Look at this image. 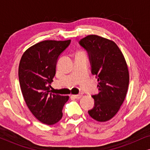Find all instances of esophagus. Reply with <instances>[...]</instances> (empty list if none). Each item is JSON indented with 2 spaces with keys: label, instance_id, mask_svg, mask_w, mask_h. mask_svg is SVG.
<instances>
[{
  "label": "esophagus",
  "instance_id": "esophagus-1",
  "mask_svg": "<svg viewBox=\"0 0 150 150\" xmlns=\"http://www.w3.org/2000/svg\"><path fill=\"white\" fill-rule=\"evenodd\" d=\"M82 96H83V94L82 93L77 94V95H73V97L76 98V99H80V98H82Z\"/></svg>",
  "mask_w": 150,
  "mask_h": 150
}]
</instances>
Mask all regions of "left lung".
Wrapping results in <instances>:
<instances>
[{
	"label": "left lung",
	"instance_id": "left-lung-1",
	"mask_svg": "<svg viewBox=\"0 0 150 150\" xmlns=\"http://www.w3.org/2000/svg\"><path fill=\"white\" fill-rule=\"evenodd\" d=\"M79 44L88 52L91 73L98 79L100 91L92 96L94 107L88 112L98 122H107L119 111L126 96L130 79L128 65L113 41L89 35Z\"/></svg>",
	"mask_w": 150,
	"mask_h": 150
}]
</instances>
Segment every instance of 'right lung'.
Masks as SVG:
<instances>
[{
  "label": "right lung",
  "instance_id": "1",
  "mask_svg": "<svg viewBox=\"0 0 150 150\" xmlns=\"http://www.w3.org/2000/svg\"><path fill=\"white\" fill-rule=\"evenodd\" d=\"M71 40H45L28 48L20 59L18 76L22 95L32 114L43 124L53 125L62 118L68 96L50 93L58 57Z\"/></svg>",
  "mask_w": 150,
  "mask_h": 150
}]
</instances>
